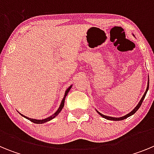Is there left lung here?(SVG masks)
<instances>
[{
  "label": "left lung",
  "mask_w": 154,
  "mask_h": 154,
  "mask_svg": "<svg viewBox=\"0 0 154 154\" xmlns=\"http://www.w3.org/2000/svg\"><path fill=\"white\" fill-rule=\"evenodd\" d=\"M148 89H149V81H148V84H147V87H146V92H145V93L143 94V97L141 98V99H140V101L139 102V103L138 104H137V106L135 107V108L133 109V110H132L131 112H130V113H128V114H126V116H122V117H119V118H116V117H112V116H105V115H103V114H102V113H100V112H98L97 110H96V111H97V112L99 114V115L101 116L102 117H103V118H105V119H109V120H113V121H118V120H123V119H126V118H128L129 117V116H132V115H133V114L135 113L136 112H137V110L139 109V108H140V106H141V104H142V103H143V99H144V98H145V96H146V92H147V91H148Z\"/></svg>",
  "instance_id": "obj_1"
}]
</instances>
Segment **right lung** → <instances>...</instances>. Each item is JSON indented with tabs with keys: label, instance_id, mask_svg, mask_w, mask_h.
<instances>
[{
	"label": "right lung",
	"instance_id": "add662e5",
	"mask_svg": "<svg viewBox=\"0 0 154 154\" xmlns=\"http://www.w3.org/2000/svg\"><path fill=\"white\" fill-rule=\"evenodd\" d=\"M72 85H70V86H69V88H68V89H67V90L65 91V96H64L63 99H62V103H61V105H60V106H59V108L58 109V110H57L56 112H55V113L53 114V115H51V116H49V117L45 118V119H31V118L27 117V116H25L22 115V114H21V113H20V114H21V115L22 116H24V118H26V119H28V120L31 121L32 123H37V124H42V123H46V122H48V121L51 120V119H54V118H55L57 115H58V113H59V112H60L61 111H62V108H63V107H64V103H65V97H66V96H67L68 93H69V90H70V89H71V88H72Z\"/></svg>",
	"mask_w": 154,
	"mask_h": 154
}]
</instances>
